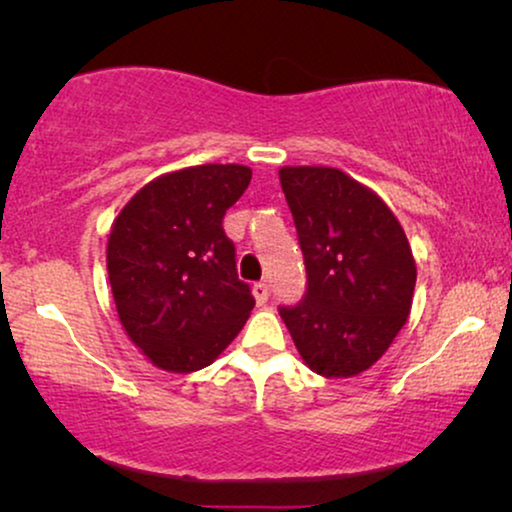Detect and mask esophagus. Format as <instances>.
<instances>
[{
  "label": "esophagus",
  "mask_w": 512,
  "mask_h": 512,
  "mask_svg": "<svg viewBox=\"0 0 512 512\" xmlns=\"http://www.w3.org/2000/svg\"><path fill=\"white\" fill-rule=\"evenodd\" d=\"M251 293H254V298H256V303H258V305H265V303H268V298H270V289H268V284H263V282L254 284V289H251Z\"/></svg>",
  "instance_id": "34e87169"
}]
</instances>
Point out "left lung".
I'll use <instances>...</instances> for the list:
<instances>
[{
	"label": "left lung",
	"mask_w": 512,
	"mask_h": 512,
	"mask_svg": "<svg viewBox=\"0 0 512 512\" xmlns=\"http://www.w3.org/2000/svg\"><path fill=\"white\" fill-rule=\"evenodd\" d=\"M305 256L307 293L282 307L305 366L345 380L375 366L410 317L417 265L396 214L338 167H279Z\"/></svg>",
	"instance_id": "obj_1"
}]
</instances>
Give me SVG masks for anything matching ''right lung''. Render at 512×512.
Here are the masks:
<instances>
[{
  "mask_svg": "<svg viewBox=\"0 0 512 512\" xmlns=\"http://www.w3.org/2000/svg\"><path fill=\"white\" fill-rule=\"evenodd\" d=\"M249 181L247 165L184 167L139 188L114 219L107 270L118 321L160 370L214 363L254 310L221 226Z\"/></svg>",
  "mask_w": 512,
  "mask_h": 512,
  "instance_id": "obj_1",
  "label": "right lung"
}]
</instances>
